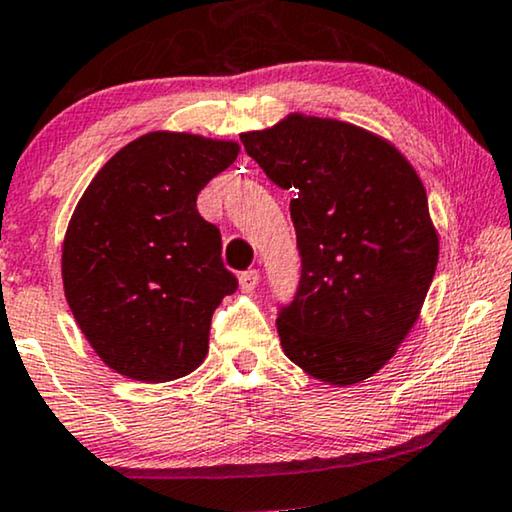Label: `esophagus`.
I'll return each mask as SVG.
<instances>
[{"label": "esophagus", "instance_id": "1", "mask_svg": "<svg viewBox=\"0 0 512 512\" xmlns=\"http://www.w3.org/2000/svg\"><path fill=\"white\" fill-rule=\"evenodd\" d=\"M239 283H241V290L243 292H255V287L259 285V273L253 269V271H243L239 276Z\"/></svg>", "mask_w": 512, "mask_h": 512}]
</instances>
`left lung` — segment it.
<instances>
[{
  "label": "left lung",
  "mask_w": 512,
  "mask_h": 512,
  "mask_svg": "<svg viewBox=\"0 0 512 512\" xmlns=\"http://www.w3.org/2000/svg\"><path fill=\"white\" fill-rule=\"evenodd\" d=\"M241 141L294 194L301 280L276 322L283 352L320 383H362L413 329L438 264L420 176L394 143L334 118L287 113Z\"/></svg>",
  "instance_id": "1"
}]
</instances>
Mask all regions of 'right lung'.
Masks as SVG:
<instances>
[{
    "label": "right lung",
    "instance_id": "add662e5",
    "mask_svg": "<svg viewBox=\"0 0 512 512\" xmlns=\"http://www.w3.org/2000/svg\"><path fill=\"white\" fill-rule=\"evenodd\" d=\"M239 143L148 132L120 148L78 199L62 243L64 297L99 359L141 383L204 362L220 301L236 290L197 194Z\"/></svg>",
    "mask_w": 512,
    "mask_h": 512
}]
</instances>
